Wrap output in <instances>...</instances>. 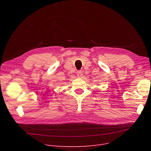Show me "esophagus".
<instances>
[{
	"mask_svg": "<svg viewBox=\"0 0 151 151\" xmlns=\"http://www.w3.org/2000/svg\"><path fill=\"white\" fill-rule=\"evenodd\" d=\"M82 75H83V73H82V70H78V71L77 72V75H78V76L81 77V76H82Z\"/></svg>",
	"mask_w": 151,
	"mask_h": 151,
	"instance_id": "obj_1",
	"label": "esophagus"
}]
</instances>
